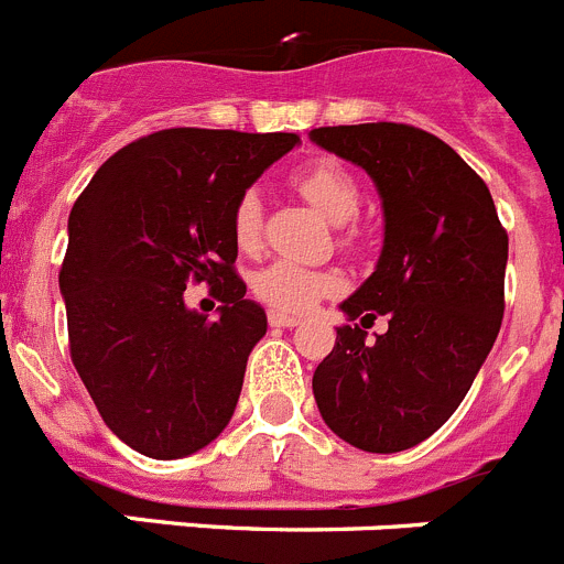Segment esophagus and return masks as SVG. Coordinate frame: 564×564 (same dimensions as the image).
Returning a JSON list of instances; mask_svg holds the SVG:
<instances>
[{
    "instance_id": "1",
    "label": "esophagus",
    "mask_w": 564,
    "mask_h": 564,
    "mask_svg": "<svg viewBox=\"0 0 564 564\" xmlns=\"http://www.w3.org/2000/svg\"><path fill=\"white\" fill-rule=\"evenodd\" d=\"M268 322H271V327H296L302 318L291 316V313H282V311H271L268 313Z\"/></svg>"
}]
</instances>
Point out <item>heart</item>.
Wrapping results in <instances>:
<instances>
[{
  "label": "heart",
  "mask_w": 564,
  "mask_h": 564,
  "mask_svg": "<svg viewBox=\"0 0 564 564\" xmlns=\"http://www.w3.org/2000/svg\"><path fill=\"white\" fill-rule=\"evenodd\" d=\"M313 208L333 223L352 220L361 208V186L344 163L333 158H318L299 169L291 177ZM231 237L239 251L253 253L262 242V200L257 192H242L231 212ZM341 288V276L322 268L302 265L293 259H276L257 273L253 291L265 305L276 311L302 313L322 296H330Z\"/></svg>",
  "instance_id": "heart-1"
}]
</instances>
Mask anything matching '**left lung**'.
I'll list each match as a JSON object with an SVG mask.
<instances>
[{"instance_id": "8db88e82", "label": "left lung", "mask_w": 564, "mask_h": 564, "mask_svg": "<svg viewBox=\"0 0 564 564\" xmlns=\"http://www.w3.org/2000/svg\"><path fill=\"white\" fill-rule=\"evenodd\" d=\"M311 141L361 166L381 194V257L341 311L361 325L390 318L376 344L358 325L336 327L313 395L356 449H412L449 421L495 347L508 234L480 174L435 134L378 121L318 127Z\"/></svg>"}]
</instances>
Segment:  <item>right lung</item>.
Listing matches in <instances>:
<instances>
[{
    "mask_svg": "<svg viewBox=\"0 0 564 564\" xmlns=\"http://www.w3.org/2000/svg\"><path fill=\"white\" fill-rule=\"evenodd\" d=\"M299 134L161 129L104 163L69 212L58 288L69 358L104 423L154 460L200 452L228 426L265 311L237 276L231 212ZM206 281L208 319L182 299Z\"/></svg>",
    "mask_w": 564,
    "mask_h": 564,
    "instance_id": "add662e5",
    "label": "right lung"
}]
</instances>
